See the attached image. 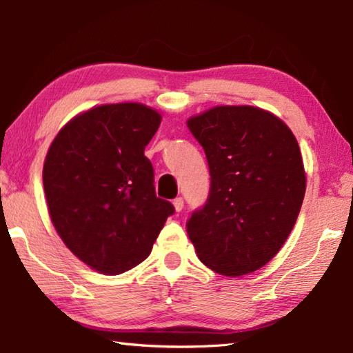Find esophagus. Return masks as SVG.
I'll list each match as a JSON object with an SVG mask.
<instances>
[{"label": "esophagus", "mask_w": 353, "mask_h": 353, "mask_svg": "<svg viewBox=\"0 0 353 353\" xmlns=\"http://www.w3.org/2000/svg\"><path fill=\"white\" fill-rule=\"evenodd\" d=\"M172 204H174L176 212H182V208H183V198H176L174 201H172Z\"/></svg>", "instance_id": "obj_1"}]
</instances>
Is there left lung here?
<instances>
[{
	"instance_id": "1",
	"label": "left lung",
	"mask_w": 353,
	"mask_h": 353,
	"mask_svg": "<svg viewBox=\"0 0 353 353\" xmlns=\"http://www.w3.org/2000/svg\"><path fill=\"white\" fill-rule=\"evenodd\" d=\"M204 148L210 191L187 232L199 260L223 276L265 266L291 234L305 194L297 140L272 113L221 105L188 119Z\"/></svg>"
}]
</instances>
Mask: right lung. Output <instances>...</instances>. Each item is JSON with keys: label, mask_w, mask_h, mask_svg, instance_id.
Returning a JSON list of instances; mask_svg holds the SVG:
<instances>
[{"label": "right lung", "mask_w": 353, "mask_h": 353, "mask_svg": "<svg viewBox=\"0 0 353 353\" xmlns=\"http://www.w3.org/2000/svg\"><path fill=\"white\" fill-rule=\"evenodd\" d=\"M160 121L143 104L99 105L71 119L48 151L43 187L52 224L77 259L103 274L148 259L174 213L155 194L145 157Z\"/></svg>", "instance_id": "add662e5"}]
</instances>
